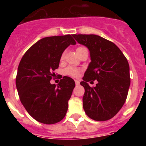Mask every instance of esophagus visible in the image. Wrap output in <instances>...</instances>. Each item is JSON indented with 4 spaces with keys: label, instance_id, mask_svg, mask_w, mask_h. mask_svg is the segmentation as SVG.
<instances>
[{
    "label": "esophagus",
    "instance_id": "34e87169",
    "mask_svg": "<svg viewBox=\"0 0 146 146\" xmlns=\"http://www.w3.org/2000/svg\"><path fill=\"white\" fill-rule=\"evenodd\" d=\"M75 84H76V86H79L80 85V81L79 80H75Z\"/></svg>",
    "mask_w": 146,
    "mask_h": 146
}]
</instances>
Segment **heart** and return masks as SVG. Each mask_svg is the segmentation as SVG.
<instances>
[{"label": "heart", "instance_id": "obj_1", "mask_svg": "<svg viewBox=\"0 0 146 146\" xmlns=\"http://www.w3.org/2000/svg\"><path fill=\"white\" fill-rule=\"evenodd\" d=\"M87 50L85 47H78L77 48V52L78 53V52H80V51H82V50ZM64 56V53H63L61 55V58H63ZM80 71L79 69L73 66H68L64 69V74L73 77H78L80 74Z\"/></svg>", "mask_w": 146, "mask_h": 146}]
</instances>
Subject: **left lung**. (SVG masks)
<instances>
[{
	"label": "left lung",
	"instance_id": "1",
	"mask_svg": "<svg viewBox=\"0 0 146 146\" xmlns=\"http://www.w3.org/2000/svg\"><path fill=\"white\" fill-rule=\"evenodd\" d=\"M72 36L86 46L91 55V62L80 82L85 88L83 109L91 119L108 121L118 113L128 95V60L113 42L99 36L73 34ZM95 79L98 81L96 86H89L87 82Z\"/></svg>",
	"mask_w": 146,
	"mask_h": 146
}]
</instances>
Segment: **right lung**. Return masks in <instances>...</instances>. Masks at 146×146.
I'll use <instances>...</instances> for the list:
<instances>
[{
    "instance_id": "1",
    "label": "right lung",
    "mask_w": 146,
    "mask_h": 146,
    "mask_svg": "<svg viewBox=\"0 0 146 146\" xmlns=\"http://www.w3.org/2000/svg\"><path fill=\"white\" fill-rule=\"evenodd\" d=\"M72 35L45 37L26 51L17 69L16 86L21 103L35 120L53 124L65 117L68 102L75 86L74 80L64 77L58 84H51L61 55L70 44Z\"/></svg>"
}]
</instances>
